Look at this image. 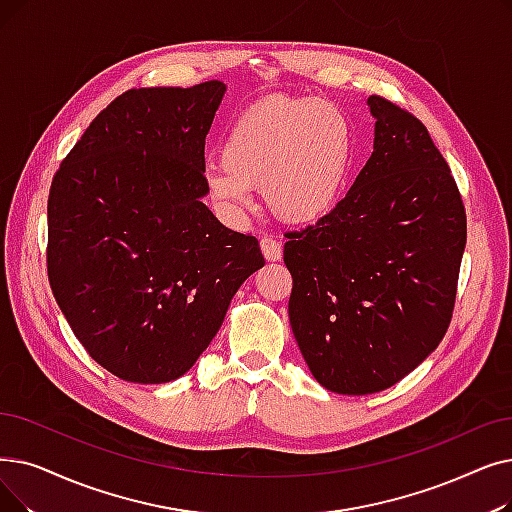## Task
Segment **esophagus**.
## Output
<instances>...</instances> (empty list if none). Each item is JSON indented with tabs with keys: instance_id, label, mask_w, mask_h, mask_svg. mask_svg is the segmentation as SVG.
<instances>
[{
	"instance_id": "esophagus-1",
	"label": "esophagus",
	"mask_w": 512,
	"mask_h": 512,
	"mask_svg": "<svg viewBox=\"0 0 512 512\" xmlns=\"http://www.w3.org/2000/svg\"><path fill=\"white\" fill-rule=\"evenodd\" d=\"M259 247H261L263 257L268 261H280L282 259V244L278 240H274L272 236H263L261 242H259Z\"/></svg>"
}]
</instances>
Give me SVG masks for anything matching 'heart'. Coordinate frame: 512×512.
Returning <instances> with one entry per match:
<instances>
[{
  "label": "heart",
  "mask_w": 512,
  "mask_h": 512,
  "mask_svg": "<svg viewBox=\"0 0 512 512\" xmlns=\"http://www.w3.org/2000/svg\"><path fill=\"white\" fill-rule=\"evenodd\" d=\"M353 127L326 100H272L240 115L207 173L213 205L228 217L251 207V188L288 224H314L337 209L353 167Z\"/></svg>",
  "instance_id": "b5f03b06"
}]
</instances>
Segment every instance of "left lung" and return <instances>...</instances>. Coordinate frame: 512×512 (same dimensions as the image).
Returning <instances> with one entry per match:
<instances>
[{"label":"left lung","mask_w":512,"mask_h":512,"mask_svg":"<svg viewBox=\"0 0 512 512\" xmlns=\"http://www.w3.org/2000/svg\"><path fill=\"white\" fill-rule=\"evenodd\" d=\"M374 150L337 209L288 232V318L314 379L341 395L389 389L450 326L466 215L427 127L370 96Z\"/></svg>","instance_id":"8db88e82"}]
</instances>
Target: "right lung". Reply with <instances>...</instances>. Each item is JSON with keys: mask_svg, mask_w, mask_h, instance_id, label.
Returning a JSON list of instances; mask_svg holds the SVG:
<instances>
[{"mask_svg": "<svg viewBox=\"0 0 512 512\" xmlns=\"http://www.w3.org/2000/svg\"><path fill=\"white\" fill-rule=\"evenodd\" d=\"M224 94L221 81L129 90L54 175L52 293L85 351L123 381L180 379L265 263L255 236L203 203L205 138Z\"/></svg>", "mask_w": 512, "mask_h": 512, "instance_id": "add662e5", "label": "right lung"}]
</instances>
